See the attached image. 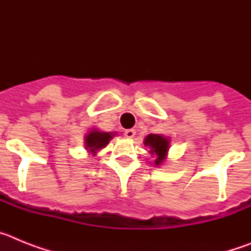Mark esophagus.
Returning <instances> with one entry per match:
<instances>
[{
  "mask_svg": "<svg viewBox=\"0 0 251 251\" xmlns=\"http://www.w3.org/2000/svg\"><path fill=\"white\" fill-rule=\"evenodd\" d=\"M124 136H126V138H133V137L136 136V130H134V129H127L126 132H124Z\"/></svg>",
  "mask_w": 251,
  "mask_h": 251,
  "instance_id": "34e87169",
  "label": "esophagus"
}]
</instances>
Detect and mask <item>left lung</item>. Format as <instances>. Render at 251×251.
I'll list each match as a JSON object with an SVG mask.
<instances>
[{
  "label": "left lung",
  "mask_w": 251,
  "mask_h": 251,
  "mask_svg": "<svg viewBox=\"0 0 251 251\" xmlns=\"http://www.w3.org/2000/svg\"><path fill=\"white\" fill-rule=\"evenodd\" d=\"M145 146L150 147V153L156 158L154 165L159 166L167 157L170 139L161 134H148L145 139Z\"/></svg>",
  "instance_id": "8db88e82"
}]
</instances>
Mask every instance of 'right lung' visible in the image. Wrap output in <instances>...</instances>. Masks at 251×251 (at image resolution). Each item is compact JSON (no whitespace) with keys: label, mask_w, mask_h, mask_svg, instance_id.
I'll list each match as a JSON object with an SVG mask.
<instances>
[{"label":"right lung","mask_w":251,"mask_h":251,"mask_svg":"<svg viewBox=\"0 0 251 251\" xmlns=\"http://www.w3.org/2000/svg\"><path fill=\"white\" fill-rule=\"evenodd\" d=\"M114 134L108 132H99L97 129H93L85 136V150L92 154H97L99 150L105 147L109 143L110 139Z\"/></svg>","instance_id":"obj_1"}]
</instances>
